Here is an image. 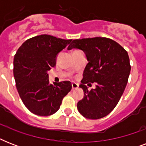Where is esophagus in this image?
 <instances>
[{
    "label": "esophagus",
    "mask_w": 146,
    "mask_h": 146,
    "mask_svg": "<svg viewBox=\"0 0 146 146\" xmlns=\"http://www.w3.org/2000/svg\"><path fill=\"white\" fill-rule=\"evenodd\" d=\"M77 88H79V84L76 83V82H72V89H76Z\"/></svg>",
    "instance_id": "34e87169"
}]
</instances>
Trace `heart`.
Segmentation results:
<instances>
[{
	"label": "heart",
	"instance_id": "b5f03b06",
	"mask_svg": "<svg viewBox=\"0 0 146 146\" xmlns=\"http://www.w3.org/2000/svg\"><path fill=\"white\" fill-rule=\"evenodd\" d=\"M76 51H77V50H74V51H73V53H74V52H76Z\"/></svg>",
	"mask_w": 146,
	"mask_h": 146
}]
</instances>
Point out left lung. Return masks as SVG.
<instances>
[{
    "instance_id": "8db88e82",
    "label": "left lung",
    "mask_w": 146,
    "mask_h": 146,
    "mask_svg": "<svg viewBox=\"0 0 146 146\" xmlns=\"http://www.w3.org/2000/svg\"><path fill=\"white\" fill-rule=\"evenodd\" d=\"M83 50L89 63L80 85L84 97L77 103L78 111L84 117L97 120L113 111L128 82L131 66L128 53L115 41L104 37L73 40L68 50ZM97 83L88 91L85 85Z\"/></svg>"
}]
</instances>
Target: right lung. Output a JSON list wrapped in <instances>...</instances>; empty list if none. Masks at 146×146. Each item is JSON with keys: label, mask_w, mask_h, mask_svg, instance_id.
Returning <instances> with one entry per match:
<instances>
[{"label": "right lung", "mask_w": 146, "mask_h": 146, "mask_svg": "<svg viewBox=\"0 0 146 146\" xmlns=\"http://www.w3.org/2000/svg\"><path fill=\"white\" fill-rule=\"evenodd\" d=\"M72 40L49 35L31 38L17 50L13 59V76L19 97L25 106L38 116H49L60 108L62 100L72 89L70 81L50 84L48 71Z\"/></svg>", "instance_id": "1"}]
</instances>
